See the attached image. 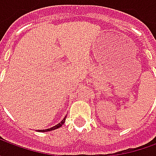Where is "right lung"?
<instances>
[{
  "label": "right lung",
  "mask_w": 156,
  "mask_h": 156,
  "mask_svg": "<svg viewBox=\"0 0 156 156\" xmlns=\"http://www.w3.org/2000/svg\"><path fill=\"white\" fill-rule=\"evenodd\" d=\"M66 117L67 116H65L64 119H62V120L59 123V124H58L57 125H55V126H53V127L50 128V129H41V130H38V132H48V131H51V130H53V129H58V128H60L62 125V124H64L65 120H66Z\"/></svg>",
  "instance_id": "1"
}]
</instances>
